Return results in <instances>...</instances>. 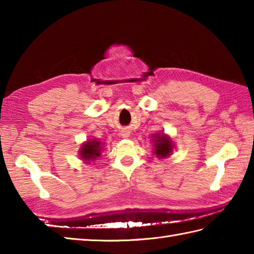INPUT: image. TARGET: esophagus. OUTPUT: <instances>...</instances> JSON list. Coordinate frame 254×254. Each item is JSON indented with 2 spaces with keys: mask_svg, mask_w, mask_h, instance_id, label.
Masks as SVG:
<instances>
[{
  "mask_svg": "<svg viewBox=\"0 0 254 254\" xmlns=\"http://www.w3.org/2000/svg\"><path fill=\"white\" fill-rule=\"evenodd\" d=\"M121 136L124 137V138H127V137L130 136V132H128L127 130H123V131L121 132Z\"/></svg>",
  "mask_w": 254,
  "mask_h": 254,
  "instance_id": "34e87169",
  "label": "esophagus"
}]
</instances>
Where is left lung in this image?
I'll return each instance as SVG.
<instances>
[{
	"instance_id": "obj_1",
	"label": "left lung",
	"mask_w": 254,
	"mask_h": 254,
	"mask_svg": "<svg viewBox=\"0 0 254 254\" xmlns=\"http://www.w3.org/2000/svg\"><path fill=\"white\" fill-rule=\"evenodd\" d=\"M152 141L154 145V154L158 158L168 157L175 148V145L172 143L171 138L163 133L154 134Z\"/></svg>"
}]
</instances>
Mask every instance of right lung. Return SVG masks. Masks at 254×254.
Wrapping results in <instances>:
<instances>
[{"label": "right lung", "instance_id": "1", "mask_svg": "<svg viewBox=\"0 0 254 254\" xmlns=\"http://www.w3.org/2000/svg\"><path fill=\"white\" fill-rule=\"evenodd\" d=\"M102 150V143L97 139H89L82 145L79 149V156L85 163L89 164V161L96 160L100 157Z\"/></svg>", "mask_w": 254, "mask_h": 254}]
</instances>
